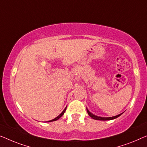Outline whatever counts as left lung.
<instances>
[{"mask_svg": "<svg viewBox=\"0 0 147 147\" xmlns=\"http://www.w3.org/2000/svg\"><path fill=\"white\" fill-rule=\"evenodd\" d=\"M86 111H87V113H88V115H89L90 117L92 118V119H95V120H98V121H110V120L117 119V118L120 117V116H121L123 113H121V114L118 115L117 116H115V117H98V116H96V115H93L92 113H90V111L88 110L87 108H86Z\"/></svg>", "mask_w": 147, "mask_h": 147, "instance_id": "8db88e82", "label": "left lung"}]
</instances>
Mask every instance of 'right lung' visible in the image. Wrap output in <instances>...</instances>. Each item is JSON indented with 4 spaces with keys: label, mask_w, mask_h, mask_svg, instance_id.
Here are the masks:
<instances>
[{
    "label": "right lung",
    "mask_w": 147,
    "mask_h": 147,
    "mask_svg": "<svg viewBox=\"0 0 147 147\" xmlns=\"http://www.w3.org/2000/svg\"><path fill=\"white\" fill-rule=\"evenodd\" d=\"M66 109H67V107H66V108H65V109H64L63 112H62V113H61V114H60L59 116H58V117H56V118H55V119H53V120H51V121H47V122H48V123H49V122H53V121H57L58 119H59L60 118H61V117H62V116H63V115H64V113H65V111H66Z\"/></svg>",
    "instance_id": "obj_1"
}]
</instances>
